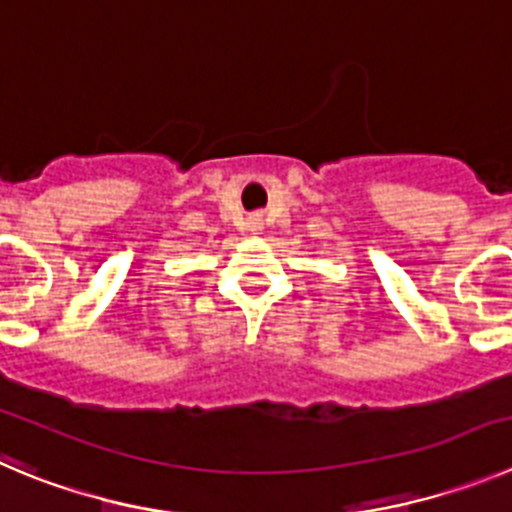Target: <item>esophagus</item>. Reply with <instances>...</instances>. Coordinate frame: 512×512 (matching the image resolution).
Wrapping results in <instances>:
<instances>
[{
  "mask_svg": "<svg viewBox=\"0 0 512 512\" xmlns=\"http://www.w3.org/2000/svg\"><path fill=\"white\" fill-rule=\"evenodd\" d=\"M252 227H255V229H260V219H257V216H255V219H252Z\"/></svg>",
  "mask_w": 512,
  "mask_h": 512,
  "instance_id": "obj_1",
  "label": "esophagus"
}]
</instances>
